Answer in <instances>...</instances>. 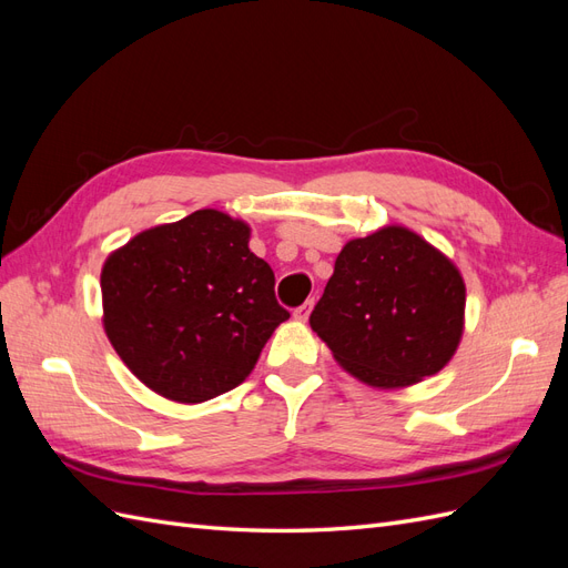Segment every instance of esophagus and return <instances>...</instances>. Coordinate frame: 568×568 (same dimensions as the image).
<instances>
[{"mask_svg": "<svg viewBox=\"0 0 568 568\" xmlns=\"http://www.w3.org/2000/svg\"><path fill=\"white\" fill-rule=\"evenodd\" d=\"M311 311H313V298H311V301H305L303 305H298L296 311H294V317H296V320H301V322H305L307 317H311Z\"/></svg>", "mask_w": 568, "mask_h": 568, "instance_id": "esophagus-1", "label": "esophagus"}]
</instances>
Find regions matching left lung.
<instances>
[{"mask_svg": "<svg viewBox=\"0 0 568 568\" xmlns=\"http://www.w3.org/2000/svg\"><path fill=\"white\" fill-rule=\"evenodd\" d=\"M311 326L338 363L369 386L417 384L457 351L464 282L422 236L384 227L343 246Z\"/></svg>", "mask_w": 568, "mask_h": 568, "instance_id": "obj_1", "label": "left lung"}]
</instances>
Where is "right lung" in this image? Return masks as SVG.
I'll return each mask as SVG.
<instances>
[{
  "label": "right lung",
  "instance_id": "add662e5",
  "mask_svg": "<svg viewBox=\"0 0 568 568\" xmlns=\"http://www.w3.org/2000/svg\"><path fill=\"white\" fill-rule=\"evenodd\" d=\"M248 234L244 222L205 209L109 255L101 270L106 334L151 390L178 403L232 390L288 320Z\"/></svg>",
  "mask_w": 568,
  "mask_h": 568
}]
</instances>
